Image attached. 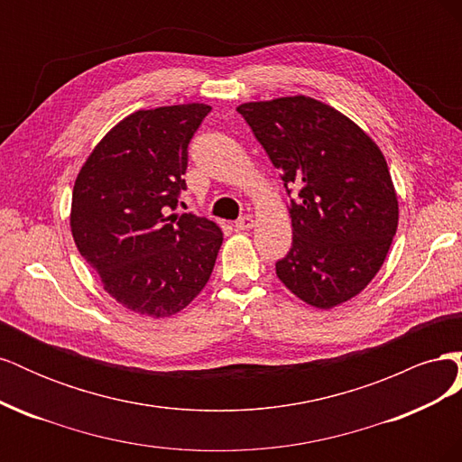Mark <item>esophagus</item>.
<instances>
[{"mask_svg": "<svg viewBox=\"0 0 462 462\" xmlns=\"http://www.w3.org/2000/svg\"><path fill=\"white\" fill-rule=\"evenodd\" d=\"M235 227H236V231H250V229L254 227L253 216H243V217H239V219H236V223H235Z\"/></svg>", "mask_w": 462, "mask_h": 462, "instance_id": "1", "label": "esophagus"}]
</instances>
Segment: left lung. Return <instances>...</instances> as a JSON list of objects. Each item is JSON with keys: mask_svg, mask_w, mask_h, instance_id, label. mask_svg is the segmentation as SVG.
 Here are the masks:
<instances>
[{"mask_svg": "<svg viewBox=\"0 0 462 462\" xmlns=\"http://www.w3.org/2000/svg\"><path fill=\"white\" fill-rule=\"evenodd\" d=\"M291 194L292 245L277 260L282 283L328 310L351 300L380 272L399 223L382 150L341 111L309 96L241 104Z\"/></svg>", "mask_w": 462, "mask_h": 462, "instance_id": "obj_1", "label": "left lung"}]
</instances>
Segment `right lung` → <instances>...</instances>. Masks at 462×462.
I'll return each mask as SVG.
<instances>
[{
    "instance_id": "add662e5",
    "label": "right lung",
    "mask_w": 462,
    "mask_h": 462,
    "mask_svg": "<svg viewBox=\"0 0 462 462\" xmlns=\"http://www.w3.org/2000/svg\"><path fill=\"white\" fill-rule=\"evenodd\" d=\"M212 111L206 104L134 111L80 167L71 231L104 289L150 318L180 312L212 275L223 243L214 221L171 214L187 190L189 143Z\"/></svg>"
}]
</instances>
